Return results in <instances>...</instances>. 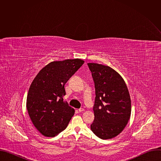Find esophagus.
<instances>
[{"mask_svg": "<svg viewBox=\"0 0 161 161\" xmlns=\"http://www.w3.org/2000/svg\"><path fill=\"white\" fill-rule=\"evenodd\" d=\"M84 109L83 108H80L79 109H78V111H79V112H83V111H84Z\"/></svg>", "mask_w": 161, "mask_h": 161, "instance_id": "1", "label": "esophagus"}]
</instances>
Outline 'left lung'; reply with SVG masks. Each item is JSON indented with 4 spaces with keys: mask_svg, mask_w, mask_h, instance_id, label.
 I'll use <instances>...</instances> for the list:
<instances>
[{
    "mask_svg": "<svg viewBox=\"0 0 161 161\" xmlns=\"http://www.w3.org/2000/svg\"><path fill=\"white\" fill-rule=\"evenodd\" d=\"M92 73L96 99L93 108L92 132L102 140L111 139L125 128L131 113V101L122 77L112 68L96 63H88Z\"/></svg>",
    "mask_w": 161,
    "mask_h": 161,
    "instance_id": "left-lung-1",
    "label": "left lung"
}]
</instances>
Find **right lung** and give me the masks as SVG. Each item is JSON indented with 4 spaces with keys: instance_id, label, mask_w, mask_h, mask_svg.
Wrapping results in <instances>:
<instances>
[{
    "instance_id": "right-lung-1",
    "label": "right lung",
    "mask_w": 161,
    "mask_h": 161,
    "mask_svg": "<svg viewBox=\"0 0 161 161\" xmlns=\"http://www.w3.org/2000/svg\"><path fill=\"white\" fill-rule=\"evenodd\" d=\"M83 64L79 58L52 62L32 82L27 109L32 124L43 136H57L67 127L74 115L75 109L63 101L64 85Z\"/></svg>"
}]
</instances>
